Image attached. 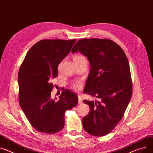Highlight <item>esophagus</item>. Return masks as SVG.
<instances>
[{
  "mask_svg": "<svg viewBox=\"0 0 153 153\" xmlns=\"http://www.w3.org/2000/svg\"><path fill=\"white\" fill-rule=\"evenodd\" d=\"M78 103L79 104H81L82 103H83V100H82V99H81L80 96H78Z\"/></svg>",
  "mask_w": 153,
  "mask_h": 153,
  "instance_id": "obj_1",
  "label": "esophagus"
}]
</instances>
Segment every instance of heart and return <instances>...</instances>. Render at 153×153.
<instances>
[{
    "mask_svg": "<svg viewBox=\"0 0 153 153\" xmlns=\"http://www.w3.org/2000/svg\"><path fill=\"white\" fill-rule=\"evenodd\" d=\"M83 57H85L80 56V55H77V56H75L74 57V59H80V58H83ZM71 86H72V89H74V90L78 91V90H79L81 88V83L80 81H76L73 82V83H72Z\"/></svg>",
    "mask_w": 153,
    "mask_h": 153,
    "instance_id": "heart-1",
    "label": "heart"
}]
</instances>
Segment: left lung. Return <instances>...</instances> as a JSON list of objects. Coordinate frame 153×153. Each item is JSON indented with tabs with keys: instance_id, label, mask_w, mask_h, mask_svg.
<instances>
[{
	"instance_id": "8db88e82",
	"label": "left lung",
	"mask_w": 153,
	"mask_h": 153,
	"mask_svg": "<svg viewBox=\"0 0 153 153\" xmlns=\"http://www.w3.org/2000/svg\"><path fill=\"white\" fill-rule=\"evenodd\" d=\"M78 51L87 57L91 67L84 92L100 100H83L91 109L83 117V127L92 135H106L121 120L132 97L127 57L120 45L107 39L79 40L72 52Z\"/></svg>"
}]
</instances>
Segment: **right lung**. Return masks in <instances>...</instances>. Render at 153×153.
<instances>
[{"mask_svg":"<svg viewBox=\"0 0 153 153\" xmlns=\"http://www.w3.org/2000/svg\"><path fill=\"white\" fill-rule=\"evenodd\" d=\"M76 40H42L31 47L19 67V105L30 124L38 132L55 134L61 131L65 124V111L78 103L77 94L68 89L62 92L58 100L51 98V80L57 76L58 65Z\"/></svg>","mask_w":153,"mask_h":153,"instance_id":"right-lung-1","label":"right lung"}]
</instances>
